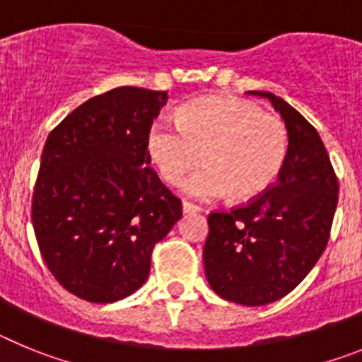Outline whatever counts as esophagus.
<instances>
[{
    "label": "esophagus",
    "mask_w": 362,
    "mask_h": 362,
    "mask_svg": "<svg viewBox=\"0 0 362 362\" xmlns=\"http://www.w3.org/2000/svg\"><path fill=\"white\" fill-rule=\"evenodd\" d=\"M199 212H201V209L199 206H196V204L187 203V201L183 203V214H199Z\"/></svg>",
    "instance_id": "esophagus-1"
}]
</instances>
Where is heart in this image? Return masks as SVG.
<instances>
[{"label": "heart", "mask_w": 362, "mask_h": 362, "mask_svg": "<svg viewBox=\"0 0 362 362\" xmlns=\"http://www.w3.org/2000/svg\"><path fill=\"white\" fill-rule=\"evenodd\" d=\"M175 123L156 121L146 136V152L168 185L204 165L185 181L183 192L201 201L230 194L250 201L277 179L288 153L283 121L238 98L209 95L185 105Z\"/></svg>", "instance_id": "obj_1"}]
</instances>
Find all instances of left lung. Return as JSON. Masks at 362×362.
I'll return each mask as SVG.
<instances>
[{
    "label": "left lung",
    "mask_w": 362,
    "mask_h": 362,
    "mask_svg": "<svg viewBox=\"0 0 362 362\" xmlns=\"http://www.w3.org/2000/svg\"><path fill=\"white\" fill-rule=\"evenodd\" d=\"M270 99L288 130V153L277 181L245 206L209 216L204 274L214 292L263 306L292 292L325 252L339 183L321 136L284 99Z\"/></svg>",
    "instance_id": "8db88e82"
}]
</instances>
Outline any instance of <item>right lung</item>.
<instances>
[{
	"mask_svg": "<svg viewBox=\"0 0 362 362\" xmlns=\"http://www.w3.org/2000/svg\"><path fill=\"white\" fill-rule=\"evenodd\" d=\"M166 99L117 86L79 105L47 137L32 225L52 276L81 299L105 305L141 288L153 245L181 219V201L146 152Z\"/></svg>",
	"mask_w": 362,
	"mask_h": 362,
	"instance_id": "right-lung-1",
	"label": "right lung"
}]
</instances>
